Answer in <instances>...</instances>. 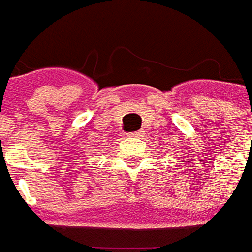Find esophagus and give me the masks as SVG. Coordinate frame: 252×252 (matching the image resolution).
<instances>
[{
    "instance_id": "1",
    "label": "esophagus",
    "mask_w": 252,
    "mask_h": 252,
    "mask_svg": "<svg viewBox=\"0 0 252 252\" xmlns=\"http://www.w3.org/2000/svg\"><path fill=\"white\" fill-rule=\"evenodd\" d=\"M128 137H137V138L142 137V131H135V132H129V134H128Z\"/></svg>"
}]
</instances>
